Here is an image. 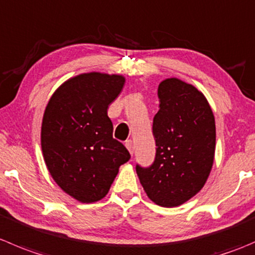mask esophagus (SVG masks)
I'll return each mask as SVG.
<instances>
[{
    "label": "esophagus",
    "instance_id": "1",
    "mask_svg": "<svg viewBox=\"0 0 255 255\" xmlns=\"http://www.w3.org/2000/svg\"><path fill=\"white\" fill-rule=\"evenodd\" d=\"M126 147H127V149L129 150L130 154H133L134 153V144H133V142L130 139L126 140Z\"/></svg>",
    "mask_w": 255,
    "mask_h": 255
}]
</instances>
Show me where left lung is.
Here are the masks:
<instances>
[{
  "label": "left lung",
  "instance_id": "obj_1",
  "mask_svg": "<svg viewBox=\"0 0 255 255\" xmlns=\"http://www.w3.org/2000/svg\"><path fill=\"white\" fill-rule=\"evenodd\" d=\"M159 111L153 118L155 157L135 165L150 201L167 208L196 196L207 182L216 150V122L208 101L192 85L168 78L158 86Z\"/></svg>",
  "mask_w": 255,
  "mask_h": 255
}]
</instances>
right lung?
Here are the masks:
<instances>
[{"instance_id": "add662e5", "label": "right lung", "mask_w": 255, "mask_h": 255, "mask_svg": "<svg viewBox=\"0 0 255 255\" xmlns=\"http://www.w3.org/2000/svg\"><path fill=\"white\" fill-rule=\"evenodd\" d=\"M123 85L122 76L83 73L63 83L44 111V162L54 182L82 203L102 199L120 165L130 158L127 148L113 138L107 116Z\"/></svg>"}]
</instances>
